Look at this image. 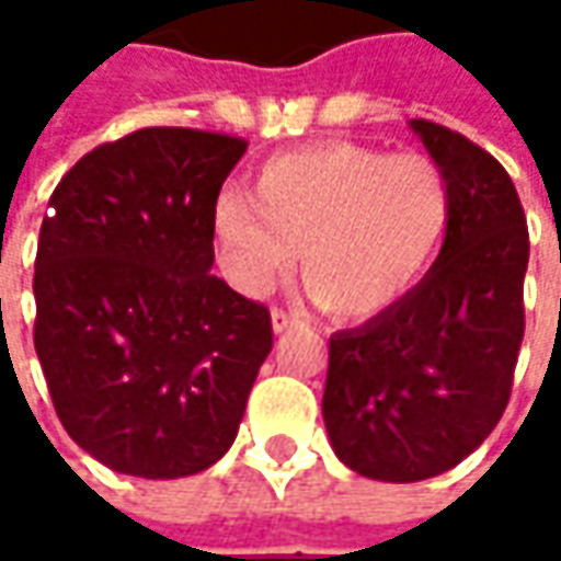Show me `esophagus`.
<instances>
[{
    "label": "esophagus",
    "instance_id": "34e87169",
    "mask_svg": "<svg viewBox=\"0 0 561 561\" xmlns=\"http://www.w3.org/2000/svg\"><path fill=\"white\" fill-rule=\"evenodd\" d=\"M302 314L299 312H287V309H274L271 312V328H274V334H284L287 328H293L296 321H299Z\"/></svg>",
    "mask_w": 561,
    "mask_h": 561
}]
</instances>
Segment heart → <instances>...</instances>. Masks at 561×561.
Instances as JSON below:
<instances>
[{"label":"heart","mask_w":561,"mask_h":561,"mask_svg":"<svg viewBox=\"0 0 561 561\" xmlns=\"http://www.w3.org/2000/svg\"><path fill=\"white\" fill-rule=\"evenodd\" d=\"M453 215L443 168L421 152L328 140L255 168L249 199L215 205L227 274L249 293L287 274L331 312L362 318L397 306L431 268Z\"/></svg>","instance_id":"heart-1"}]
</instances>
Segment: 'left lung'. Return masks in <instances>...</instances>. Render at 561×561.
I'll list each match as a JSON object with an SVG mask.
<instances>
[{
	"instance_id": "obj_1",
	"label": "left lung",
	"mask_w": 561,
	"mask_h": 561,
	"mask_svg": "<svg viewBox=\"0 0 561 561\" xmlns=\"http://www.w3.org/2000/svg\"><path fill=\"white\" fill-rule=\"evenodd\" d=\"M412 127L449 181V230L415 290L331 336L321 402L340 462L390 484L449 471L503 419L530 255L506 168L443 124L415 118Z\"/></svg>"
}]
</instances>
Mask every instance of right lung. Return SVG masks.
<instances>
[{
  "label": "right lung",
  "instance_id": "obj_1",
  "mask_svg": "<svg viewBox=\"0 0 561 561\" xmlns=\"http://www.w3.org/2000/svg\"><path fill=\"white\" fill-rule=\"evenodd\" d=\"M247 140L142 127L58 181L39 227L33 346L77 446L134 478H186L237 437L271 312L215 265V203Z\"/></svg>",
  "mask_w": 561,
  "mask_h": 561
}]
</instances>
